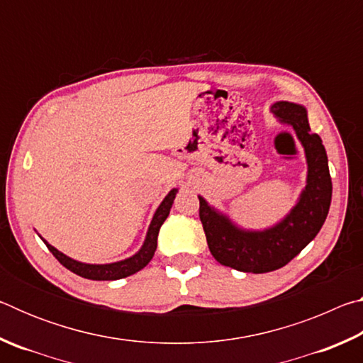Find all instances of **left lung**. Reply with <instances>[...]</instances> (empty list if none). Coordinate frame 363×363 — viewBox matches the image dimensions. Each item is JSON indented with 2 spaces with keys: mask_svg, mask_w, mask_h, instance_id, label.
<instances>
[{
  "mask_svg": "<svg viewBox=\"0 0 363 363\" xmlns=\"http://www.w3.org/2000/svg\"><path fill=\"white\" fill-rule=\"evenodd\" d=\"M270 112L293 128L306 155V187L290 213L272 227L250 230L199 195L208 248L219 264L240 272L264 274L284 267L320 232L331 203L328 157L320 136L311 131L306 107L279 101L270 106Z\"/></svg>",
  "mask_w": 363,
  "mask_h": 363,
  "instance_id": "left-lung-1",
  "label": "left lung"
}]
</instances>
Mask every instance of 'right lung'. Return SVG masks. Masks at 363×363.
<instances>
[{
    "label": "right lung",
    "instance_id": "right-lung-1",
    "mask_svg": "<svg viewBox=\"0 0 363 363\" xmlns=\"http://www.w3.org/2000/svg\"><path fill=\"white\" fill-rule=\"evenodd\" d=\"M176 194H177V189L169 190V194L164 196L162 203H160V206L157 208L155 214H153L152 223L149 225V230H147V235H145L143 247H140L138 253H134L133 256L126 257V259H123V261H116V262H110V264L82 262V261L72 259L70 256H67L62 253V251L54 248L52 245H49L43 237H41V240L45 242L48 250L51 251L54 256H56V259L62 264L64 267L72 270L73 274L79 275V277L89 279V280H118V279L130 277V275L139 272L140 269H144L147 264L150 262L153 255H155L160 227L163 225V223L168 218L171 206H173V201L176 199Z\"/></svg>",
    "mask_w": 363,
    "mask_h": 363
}]
</instances>
